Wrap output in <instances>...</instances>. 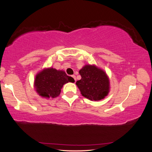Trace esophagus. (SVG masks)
Instances as JSON below:
<instances>
[{
	"instance_id": "esophagus-1",
	"label": "esophagus",
	"mask_w": 152,
	"mask_h": 152,
	"mask_svg": "<svg viewBox=\"0 0 152 152\" xmlns=\"http://www.w3.org/2000/svg\"><path fill=\"white\" fill-rule=\"evenodd\" d=\"M72 78H73L74 82H76V76H74V75H73V76H72Z\"/></svg>"
}]
</instances>
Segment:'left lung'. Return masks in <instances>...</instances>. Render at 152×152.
<instances>
[{
	"mask_svg": "<svg viewBox=\"0 0 152 152\" xmlns=\"http://www.w3.org/2000/svg\"><path fill=\"white\" fill-rule=\"evenodd\" d=\"M81 79L76 83L83 97L91 101H99L108 96L110 80L106 72L95 65H85L80 69Z\"/></svg>",
	"mask_w": 152,
	"mask_h": 152,
	"instance_id": "1",
	"label": "left lung"
}]
</instances>
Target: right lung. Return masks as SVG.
Instances as JSON below:
<instances>
[{
	"mask_svg": "<svg viewBox=\"0 0 152 152\" xmlns=\"http://www.w3.org/2000/svg\"><path fill=\"white\" fill-rule=\"evenodd\" d=\"M69 82L74 83V79L67 76L65 71L48 67L36 74L34 88L42 98H54L59 96L63 86Z\"/></svg>",
	"mask_w": 152,
	"mask_h": 152,
	"instance_id": "add662e5",
	"label": "right lung"
}]
</instances>
